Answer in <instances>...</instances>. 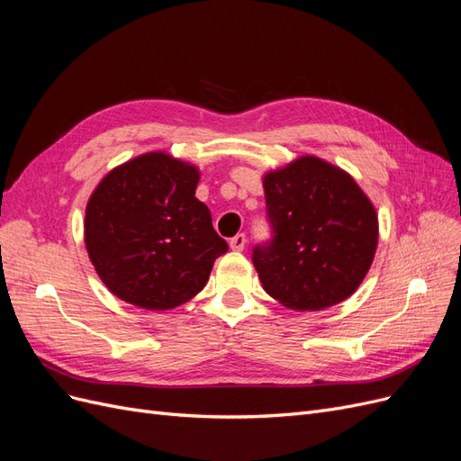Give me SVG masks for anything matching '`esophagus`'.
<instances>
[{
    "instance_id": "1",
    "label": "esophagus",
    "mask_w": 461,
    "mask_h": 461,
    "mask_svg": "<svg viewBox=\"0 0 461 461\" xmlns=\"http://www.w3.org/2000/svg\"><path fill=\"white\" fill-rule=\"evenodd\" d=\"M246 242H248L246 234H244V232H238L236 236H232V238H230V240H229V246H230V249H234V251H242V249L246 248Z\"/></svg>"
}]
</instances>
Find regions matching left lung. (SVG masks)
<instances>
[{"mask_svg": "<svg viewBox=\"0 0 461 461\" xmlns=\"http://www.w3.org/2000/svg\"><path fill=\"white\" fill-rule=\"evenodd\" d=\"M271 240L253 248L263 290L284 307L322 311L351 295L377 246V215L343 169L303 156L263 179Z\"/></svg>", "mask_w": 461, "mask_h": 461, "instance_id": "obj_1", "label": "left lung"}]
</instances>
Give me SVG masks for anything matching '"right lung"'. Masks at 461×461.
Returning a JSON list of instances; mask_svg holds the SVG:
<instances>
[{"label":"right lung","instance_id":"right-lung-1","mask_svg":"<svg viewBox=\"0 0 461 461\" xmlns=\"http://www.w3.org/2000/svg\"><path fill=\"white\" fill-rule=\"evenodd\" d=\"M200 173L164 152L116 167L86 208V248L106 288L131 305L167 311L203 290L229 249L194 193Z\"/></svg>","mask_w":461,"mask_h":461}]
</instances>
